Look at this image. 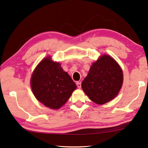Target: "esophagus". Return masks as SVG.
Masks as SVG:
<instances>
[{
	"label": "esophagus",
	"instance_id": "esophagus-1",
	"mask_svg": "<svg viewBox=\"0 0 148 148\" xmlns=\"http://www.w3.org/2000/svg\"><path fill=\"white\" fill-rule=\"evenodd\" d=\"M76 86L78 88H81V82H76Z\"/></svg>",
	"mask_w": 148,
	"mask_h": 148
}]
</instances>
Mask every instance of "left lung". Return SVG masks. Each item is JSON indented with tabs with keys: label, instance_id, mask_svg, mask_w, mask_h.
Returning a JSON list of instances; mask_svg holds the SVG:
<instances>
[{
	"label": "left lung",
	"instance_id": "8db88e82",
	"mask_svg": "<svg viewBox=\"0 0 148 148\" xmlns=\"http://www.w3.org/2000/svg\"><path fill=\"white\" fill-rule=\"evenodd\" d=\"M123 81L120 66L111 56L103 55L92 64L81 86L91 101L103 105L117 95Z\"/></svg>",
	"mask_w": 148,
	"mask_h": 148
}]
</instances>
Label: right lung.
Wrapping results in <instances>:
<instances>
[{"label": "right lung", "instance_id": "obj_1", "mask_svg": "<svg viewBox=\"0 0 148 148\" xmlns=\"http://www.w3.org/2000/svg\"><path fill=\"white\" fill-rule=\"evenodd\" d=\"M31 86L35 98L52 109L62 107L76 88L71 77L51 57L44 58L35 68L31 78Z\"/></svg>", "mask_w": 148, "mask_h": 148}]
</instances>
